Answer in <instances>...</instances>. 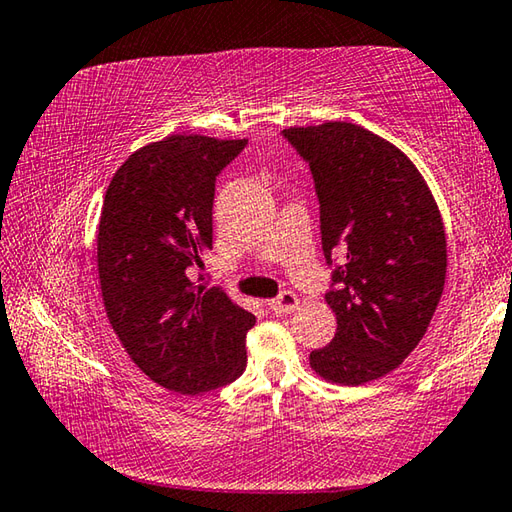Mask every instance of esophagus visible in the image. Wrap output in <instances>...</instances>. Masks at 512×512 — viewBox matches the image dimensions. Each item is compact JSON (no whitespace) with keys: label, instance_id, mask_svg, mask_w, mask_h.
I'll use <instances>...</instances> for the list:
<instances>
[{"label":"esophagus","instance_id":"esophagus-1","mask_svg":"<svg viewBox=\"0 0 512 512\" xmlns=\"http://www.w3.org/2000/svg\"><path fill=\"white\" fill-rule=\"evenodd\" d=\"M297 306H300V297L293 291H284L275 297V300H268V309L275 313H293Z\"/></svg>","mask_w":512,"mask_h":512}]
</instances>
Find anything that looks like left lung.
I'll list each match as a JSON object with an SVG mask.
<instances>
[{
	"mask_svg": "<svg viewBox=\"0 0 512 512\" xmlns=\"http://www.w3.org/2000/svg\"><path fill=\"white\" fill-rule=\"evenodd\" d=\"M309 163L338 329L311 367L340 385L389 374L425 336L445 284V230L414 163L351 123L291 127Z\"/></svg>",
	"mask_w": 512,
	"mask_h": 512,
	"instance_id": "left-lung-1",
	"label": "left lung"
}]
</instances>
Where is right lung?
<instances>
[{
	"instance_id": "right-lung-1",
	"label": "right lung",
	"mask_w": 512,
	"mask_h": 512,
	"mask_svg": "<svg viewBox=\"0 0 512 512\" xmlns=\"http://www.w3.org/2000/svg\"><path fill=\"white\" fill-rule=\"evenodd\" d=\"M248 141L167 136L118 167L102 201L98 275L107 318L136 367L179 394H206L246 369L255 315L219 286H194L212 246L215 183Z\"/></svg>"
}]
</instances>
